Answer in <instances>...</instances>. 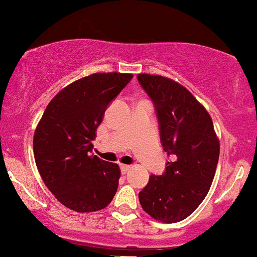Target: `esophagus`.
<instances>
[{
  "instance_id": "esophagus-1",
  "label": "esophagus",
  "mask_w": 257,
  "mask_h": 257,
  "mask_svg": "<svg viewBox=\"0 0 257 257\" xmlns=\"http://www.w3.org/2000/svg\"><path fill=\"white\" fill-rule=\"evenodd\" d=\"M130 169H131V166H130V165H120L121 174H122V175H126V174H127Z\"/></svg>"
}]
</instances>
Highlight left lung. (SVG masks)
Here are the masks:
<instances>
[{
  "mask_svg": "<svg viewBox=\"0 0 257 257\" xmlns=\"http://www.w3.org/2000/svg\"><path fill=\"white\" fill-rule=\"evenodd\" d=\"M137 80L154 104L163 149L175 157L163 175L149 177L138 198L153 218L174 223L188 217L206 197L220 143L209 113L186 87L159 75L140 74Z\"/></svg>",
  "mask_w": 257,
  "mask_h": 257,
  "instance_id": "1",
  "label": "left lung"
}]
</instances>
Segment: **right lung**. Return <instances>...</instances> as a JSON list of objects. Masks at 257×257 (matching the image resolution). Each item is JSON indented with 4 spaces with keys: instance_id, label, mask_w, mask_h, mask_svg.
Instances as JSON below:
<instances>
[{
    "instance_id": "1",
    "label": "right lung",
    "mask_w": 257,
    "mask_h": 257,
    "mask_svg": "<svg viewBox=\"0 0 257 257\" xmlns=\"http://www.w3.org/2000/svg\"><path fill=\"white\" fill-rule=\"evenodd\" d=\"M134 75L92 74L57 94L46 108L35 135V163L47 188L77 212L104 209L117 191L116 164L91 155L109 103Z\"/></svg>"
}]
</instances>
